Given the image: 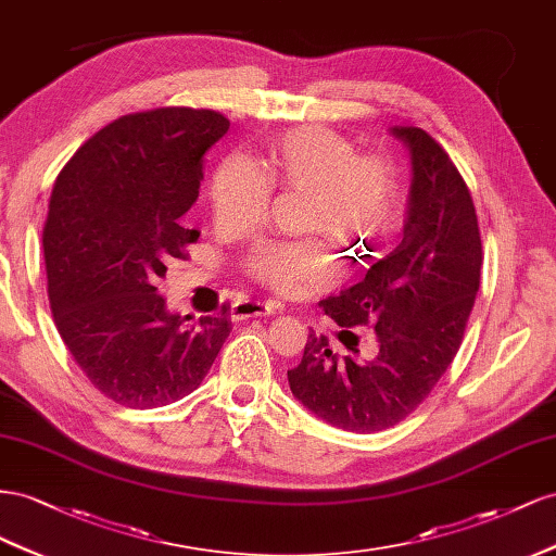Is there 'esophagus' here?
<instances>
[{
  "label": "esophagus",
  "mask_w": 556,
  "mask_h": 556,
  "mask_svg": "<svg viewBox=\"0 0 556 556\" xmlns=\"http://www.w3.org/2000/svg\"><path fill=\"white\" fill-rule=\"evenodd\" d=\"M279 305L277 303H258V300H244V303H235L230 314L232 319H249V316H269L277 314Z\"/></svg>",
  "instance_id": "1"
}]
</instances>
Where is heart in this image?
I'll use <instances>...</instances> for the list:
<instances>
[{
	"label": "heart",
	"mask_w": 556,
	"mask_h": 556,
	"mask_svg": "<svg viewBox=\"0 0 556 556\" xmlns=\"http://www.w3.org/2000/svg\"><path fill=\"white\" fill-rule=\"evenodd\" d=\"M269 188L307 195L305 228L319 230L349 253H368L395 230L403 190L387 157L356 155L352 141L303 128L269 147L261 167L230 155L212 177L210 202L216 226L247 230L265 212ZM249 273L269 289L291 293L326 287L338 265L324 242H261L249 253Z\"/></svg>",
	"instance_id": "obj_1"
}]
</instances>
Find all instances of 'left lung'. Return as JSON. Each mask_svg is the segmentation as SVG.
<instances>
[{"mask_svg": "<svg viewBox=\"0 0 556 556\" xmlns=\"http://www.w3.org/2000/svg\"><path fill=\"white\" fill-rule=\"evenodd\" d=\"M389 132L412 163L403 240L366 279L321 303L342 328L372 326L379 352L366 363L340 358L309 332L303 361L289 370L295 399L352 433L382 431L417 409L462 346L480 289L482 240L464 177L421 128Z\"/></svg>", "mask_w": 556, "mask_h": 556, "instance_id": "1", "label": "left lung"}]
</instances>
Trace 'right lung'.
I'll return each mask as SVG.
<instances>
[{
    "instance_id": "right-lung-1",
    "label": "right lung",
    "mask_w": 556,
    "mask_h": 556,
    "mask_svg": "<svg viewBox=\"0 0 556 556\" xmlns=\"http://www.w3.org/2000/svg\"><path fill=\"white\" fill-rule=\"evenodd\" d=\"M230 128L210 109L165 106L109 123L58 174L43 226L62 342L106 399L135 409L193 393L230 336L226 309H167L155 281L200 232L184 226L202 157Z\"/></svg>"
}]
</instances>
